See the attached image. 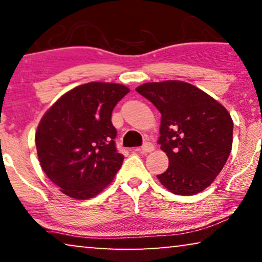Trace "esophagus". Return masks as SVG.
<instances>
[{
  "instance_id": "1",
  "label": "esophagus",
  "mask_w": 262,
  "mask_h": 262,
  "mask_svg": "<svg viewBox=\"0 0 262 262\" xmlns=\"http://www.w3.org/2000/svg\"><path fill=\"white\" fill-rule=\"evenodd\" d=\"M138 150H139V151H142V152H151L154 150V144H152V143H150V142H145L144 144L142 145V148L138 149Z\"/></svg>"
}]
</instances>
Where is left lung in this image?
I'll return each instance as SVG.
<instances>
[{"instance_id":"1","label":"left lung","mask_w":262,"mask_h":262,"mask_svg":"<svg viewBox=\"0 0 262 262\" xmlns=\"http://www.w3.org/2000/svg\"><path fill=\"white\" fill-rule=\"evenodd\" d=\"M161 113L159 143L169 166L157 175L174 194L209 187L223 169L232 146L234 123L223 105L187 82H149L136 88Z\"/></svg>"}]
</instances>
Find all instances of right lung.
Returning <instances> with one entry per match:
<instances>
[{
  "label": "right lung",
  "mask_w": 262,
  "mask_h": 262,
  "mask_svg": "<svg viewBox=\"0 0 262 262\" xmlns=\"http://www.w3.org/2000/svg\"><path fill=\"white\" fill-rule=\"evenodd\" d=\"M130 89L89 82L60 96L35 132L39 162L48 178L71 198L84 200L107 187L123 164L111 117Z\"/></svg>",
  "instance_id": "add662e5"
}]
</instances>
